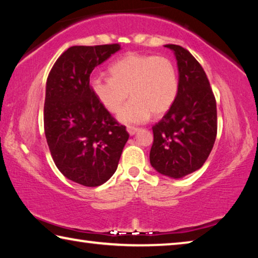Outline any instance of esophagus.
Listing matches in <instances>:
<instances>
[{
	"mask_svg": "<svg viewBox=\"0 0 258 258\" xmlns=\"http://www.w3.org/2000/svg\"><path fill=\"white\" fill-rule=\"evenodd\" d=\"M139 131L138 127H134V126H127V132L130 133V135H134Z\"/></svg>",
	"mask_w": 258,
	"mask_h": 258,
	"instance_id": "1",
	"label": "esophagus"
}]
</instances>
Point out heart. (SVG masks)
I'll return each instance as SVG.
<instances>
[{
    "label": "heart",
    "mask_w": 258,
    "mask_h": 258,
    "mask_svg": "<svg viewBox=\"0 0 258 258\" xmlns=\"http://www.w3.org/2000/svg\"><path fill=\"white\" fill-rule=\"evenodd\" d=\"M111 78L97 76L91 89L109 112L121 109L118 118L124 124L145 123L151 113L160 117L173 106L178 92V78L173 61L155 54L128 53L109 68Z\"/></svg>",
    "instance_id": "obj_1"
}]
</instances>
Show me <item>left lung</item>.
Listing matches in <instances>:
<instances>
[{
    "mask_svg": "<svg viewBox=\"0 0 258 258\" xmlns=\"http://www.w3.org/2000/svg\"><path fill=\"white\" fill-rule=\"evenodd\" d=\"M175 53L178 92L171 109L152 126L150 164L163 175L180 178L207 160L217 134L216 100L206 73L184 47L165 45Z\"/></svg>",
    "mask_w": 258,
    "mask_h": 258,
    "instance_id": "obj_1",
    "label": "left lung"
}]
</instances>
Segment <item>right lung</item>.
<instances>
[{"mask_svg": "<svg viewBox=\"0 0 258 258\" xmlns=\"http://www.w3.org/2000/svg\"><path fill=\"white\" fill-rule=\"evenodd\" d=\"M119 49L117 43L72 46L47 76L44 132L52 159L64 176L85 186L112 176L130 137L90 85L93 69Z\"/></svg>", "mask_w": 258, "mask_h": 258, "instance_id": "right-lung-1", "label": "right lung"}]
</instances>
